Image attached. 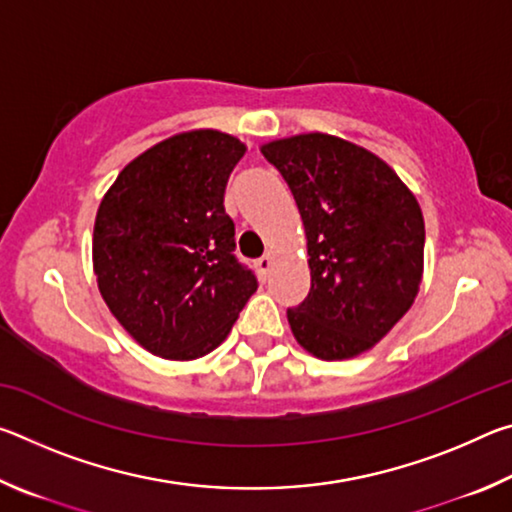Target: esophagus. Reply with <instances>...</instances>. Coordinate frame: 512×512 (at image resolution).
I'll return each mask as SVG.
<instances>
[{"label":"esophagus","mask_w":512,"mask_h":512,"mask_svg":"<svg viewBox=\"0 0 512 512\" xmlns=\"http://www.w3.org/2000/svg\"><path fill=\"white\" fill-rule=\"evenodd\" d=\"M273 262H275V255L273 253H266V255H262L257 259V271H259V275L264 277L266 280V275H268V271H271V266H273Z\"/></svg>","instance_id":"34e87169"}]
</instances>
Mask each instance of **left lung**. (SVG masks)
<instances>
[{
	"label": "left lung",
	"mask_w": 512,
	"mask_h": 512,
	"mask_svg": "<svg viewBox=\"0 0 512 512\" xmlns=\"http://www.w3.org/2000/svg\"><path fill=\"white\" fill-rule=\"evenodd\" d=\"M302 216L309 296L287 318L318 359L370 350L411 309L424 266V219L411 189L388 164L325 133L262 146Z\"/></svg>",
	"instance_id": "1"
}]
</instances>
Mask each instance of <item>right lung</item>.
<instances>
[{
    "instance_id": "add662e5",
    "label": "right lung",
    "mask_w": 512,
    "mask_h": 512,
    "mask_svg": "<svg viewBox=\"0 0 512 512\" xmlns=\"http://www.w3.org/2000/svg\"><path fill=\"white\" fill-rule=\"evenodd\" d=\"M244 153L246 144L212 128L173 135L128 162L99 205V291L155 357L192 361L219 348L257 291L223 207Z\"/></svg>"
}]
</instances>
